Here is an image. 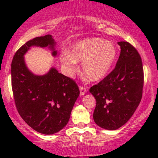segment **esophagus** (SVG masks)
<instances>
[{
    "label": "esophagus",
    "mask_w": 158,
    "mask_h": 158,
    "mask_svg": "<svg viewBox=\"0 0 158 158\" xmlns=\"http://www.w3.org/2000/svg\"><path fill=\"white\" fill-rule=\"evenodd\" d=\"M79 88H80V95H81V96H83L84 94H85L88 90V88L87 87H85V86L80 85Z\"/></svg>",
    "instance_id": "esophagus-1"
}]
</instances>
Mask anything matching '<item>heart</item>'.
Here are the masks:
<instances>
[{"label": "heart", "mask_w": 158, "mask_h": 158, "mask_svg": "<svg viewBox=\"0 0 158 158\" xmlns=\"http://www.w3.org/2000/svg\"><path fill=\"white\" fill-rule=\"evenodd\" d=\"M116 57V48L114 44L102 39L90 38L75 43L70 54L64 52L60 60L70 73L77 70L76 61L83 62L82 68L86 78L98 81L108 74Z\"/></svg>", "instance_id": "b5f03b06"}]
</instances>
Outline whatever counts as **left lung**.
Returning <instances> with one entry per match:
<instances>
[{
  "label": "left lung",
  "mask_w": 158,
  "mask_h": 158,
  "mask_svg": "<svg viewBox=\"0 0 158 158\" xmlns=\"http://www.w3.org/2000/svg\"><path fill=\"white\" fill-rule=\"evenodd\" d=\"M118 44L121 52L115 68L89 90L96 101L94 122L108 130H116L128 122L143 90L144 71L139 52L127 42Z\"/></svg>",
  "instance_id": "8db88e82"
}]
</instances>
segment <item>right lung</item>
I'll return each mask as SVG.
<instances>
[{
    "label": "right lung",
    "instance_id": "add662e5",
    "mask_svg": "<svg viewBox=\"0 0 158 158\" xmlns=\"http://www.w3.org/2000/svg\"><path fill=\"white\" fill-rule=\"evenodd\" d=\"M55 44L50 34L28 41L15 53L10 68L17 111L29 127L43 135L57 133L66 126L80 94L77 83L55 68L38 76L26 66L23 55L31 46H49L55 56Z\"/></svg>",
    "mask_w": 158,
    "mask_h": 158
}]
</instances>
